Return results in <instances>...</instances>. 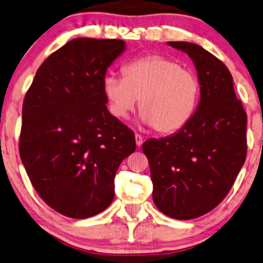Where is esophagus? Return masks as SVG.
<instances>
[{
	"mask_svg": "<svg viewBox=\"0 0 263 263\" xmlns=\"http://www.w3.org/2000/svg\"><path fill=\"white\" fill-rule=\"evenodd\" d=\"M143 142H144L143 137L140 136V135H138V133H136V144H137V146H140V145L143 144Z\"/></svg>",
	"mask_w": 263,
	"mask_h": 263,
	"instance_id": "obj_1",
	"label": "esophagus"
}]
</instances>
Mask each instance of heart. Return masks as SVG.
<instances>
[{
    "label": "heart",
    "instance_id": "heart-1",
    "mask_svg": "<svg viewBox=\"0 0 263 263\" xmlns=\"http://www.w3.org/2000/svg\"><path fill=\"white\" fill-rule=\"evenodd\" d=\"M123 76L108 74L103 89L109 112L126 118L139 99L142 120L162 135L181 131L197 108L201 84L177 59L146 55L124 66Z\"/></svg>",
    "mask_w": 263,
    "mask_h": 263
}]
</instances>
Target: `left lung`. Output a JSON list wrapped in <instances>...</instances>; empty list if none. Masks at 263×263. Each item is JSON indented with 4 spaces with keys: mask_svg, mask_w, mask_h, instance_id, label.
I'll list each match as a JSON object with an SVG mask.
<instances>
[{
    "mask_svg": "<svg viewBox=\"0 0 263 263\" xmlns=\"http://www.w3.org/2000/svg\"><path fill=\"white\" fill-rule=\"evenodd\" d=\"M193 59L201 100L185 127L143 144L154 183L152 197L166 216L191 219L221 203L247 156V115L221 60L201 46L167 42Z\"/></svg>",
    "mask_w": 263,
    "mask_h": 263,
    "instance_id": "obj_1",
    "label": "left lung"
}]
</instances>
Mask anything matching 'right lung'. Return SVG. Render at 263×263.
<instances>
[{
    "label": "right lung",
    "mask_w": 263,
    "mask_h": 263,
    "mask_svg": "<svg viewBox=\"0 0 263 263\" xmlns=\"http://www.w3.org/2000/svg\"><path fill=\"white\" fill-rule=\"evenodd\" d=\"M124 49L116 39L70 40L39 67L23 100L20 157L39 196L67 217L106 209L116 172L136 150L135 133L108 112L103 89Z\"/></svg>",
    "instance_id": "obj_1"
}]
</instances>
